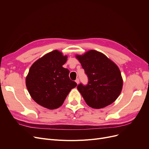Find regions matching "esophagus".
I'll use <instances>...</instances> for the list:
<instances>
[{
	"label": "esophagus",
	"instance_id": "34e87169",
	"mask_svg": "<svg viewBox=\"0 0 149 149\" xmlns=\"http://www.w3.org/2000/svg\"><path fill=\"white\" fill-rule=\"evenodd\" d=\"M75 82L77 83V84H79V82H80L79 79H76V80H75Z\"/></svg>",
	"mask_w": 149,
	"mask_h": 149
}]
</instances>
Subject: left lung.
<instances>
[{
    "label": "left lung",
    "instance_id": "8db88e82",
    "mask_svg": "<svg viewBox=\"0 0 149 149\" xmlns=\"http://www.w3.org/2000/svg\"><path fill=\"white\" fill-rule=\"evenodd\" d=\"M87 74L86 86L78 85L77 89L91 107H105L118 98L122 91L123 80L120 70L115 63L103 53L89 50L75 55Z\"/></svg>",
    "mask_w": 149,
    "mask_h": 149
}]
</instances>
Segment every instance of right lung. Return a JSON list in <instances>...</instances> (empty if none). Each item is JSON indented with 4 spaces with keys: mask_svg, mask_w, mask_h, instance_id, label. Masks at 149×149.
I'll return each instance as SVG.
<instances>
[{
    "mask_svg": "<svg viewBox=\"0 0 149 149\" xmlns=\"http://www.w3.org/2000/svg\"><path fill=\"white\" fill-rule=\"evenodd\" d=\"M67 59L61 52L54 50L31 66L25 83L30 96L38 104L48 109H57L77 86L69 79V70L63 67Z\"/></svg>",
    "mask_w": 149,
    "mask_h": 149,
    "instance_id": "obj_1",
    "label": "right lung"
}]
</instances>
